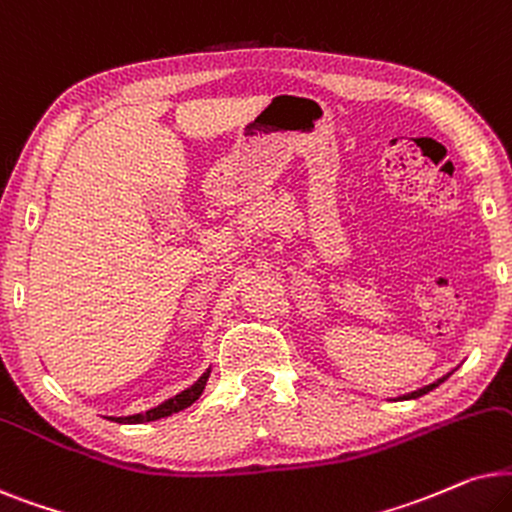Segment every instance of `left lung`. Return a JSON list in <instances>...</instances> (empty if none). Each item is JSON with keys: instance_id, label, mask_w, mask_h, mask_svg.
<instances>
[{"instance_id": "obj_1", "label": "left lung", "mask_w": 512, "mask_h": 512, "mask_svg": "<svg viewBox=\"0 0 512 512\" xmlns=\"http://www.w3.org/2000/svg\"><path fill=\"white\" fill-rule=\"evenodd\" d=\"M449 374H452V372H449ZM449 374H445V377H442V379H438V381H435V384H428V386H424V388H419V391H412V393H407V395H403V398H405V400H410V398H419V395H426L428 391H433V388H435V386H438V384H442V381H445V379L449 377Z\"/></svg>"}]
</instances>
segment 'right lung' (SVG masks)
I'll return each mask as SVG.
<instances>
[{
	"label": "right lung",
	"mask_w": 512,
	"mask_h": 512,
	"mask_svg": "<svg viewBox=\"0 0 512 512\" xmlns=\"http://www.w3.org/2000/svg\"><path fill=\"white\" fill-rule=\"evenodd\" d=\"M208 377H210V370L203 372L201 377H199V381L189 386L187 391L177 393L175 398H170V400H166V403L152 407V410H147L145 414H131V417H109V419L119 421V424H145V421H156V419L170 417V414L185 410V407H189V405L196 403V400L201 398V393H203V388H206Z\"/></svg>",
	"instance_id": "obj_1"
}]
</instances>
